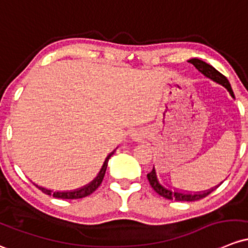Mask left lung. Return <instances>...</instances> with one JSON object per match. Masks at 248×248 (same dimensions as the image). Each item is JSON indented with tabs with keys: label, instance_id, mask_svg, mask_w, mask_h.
Instances as JSON below:
<instances>
[{
	"label": "left lung",
	"instance_id": "left-lung-1",
	"mask_svg": "<svg viewBox=\"0 0 248 248\" xmlns=\"http://www.w3.org/2000/svg\"><path fill=\"white\" fill-rule=\"evenodd\" d=\"M189 62H191V64L195 65V67L199 70L203 76H205L207 78H209V79L214 80L215 83H217V84H221L222 87H225L229 93V95L232 96V98H233V100H235V96H234L233 90H232L229 80L225 76H223L221 72H218L215 67L199 58H192V59H190ZM147 178H148V182H150L151 186H152L153 189H155V191L158 192L160 196L165 197V199H168V200L186 201V202H192V201H197V200L203 199V197L208 196L210 192L214 191L216 187H218L221 184H222V182H221L218 186L210 187V189L204 190V191L194 192V191H186V190H179V189H176V187H172L170 186H168L166 183H161V181H159L157 171H155V166H153V170L147 174Z\"/></svg>",
	"mask_w": 248,
	"mask_h": 248
}]
</instances>
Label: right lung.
Segmentation results:
<instances>
[{
	"label": "right lung",
	"instance_id": "obj_1",
	"mask_svg": "<svg viewBox=\"0 0 248 248\" xmlns=\"http://www.w3.org/2000/svg\"><path fill=\"white\" fill-rule=\"evenodd\" d=\"M117 148V147H116ZM114 152H115V150L113 151L111 153H109L108 157L106 158V160H104L102 168H101L100 172H98L97 176L93 178V181H91L89 184H87V186L79 187V189H75V190H67V191H53V190L51 189H47V187H44V186H38V184H35L36 186L39 187V189L41 190L43 192H45L46 195H49V196H53V197H57V199H62V200H76V199H83V197H87L89 196L90 194H93V191H95L96 189H97L98 186H101V183H102L103 181V177L104 174H106V171H107V166H108V161H109V158L111 157V155H114Z\"/></svg>",
	"mask_w": 248,
	"mask_h": 248
}]
</instances>
